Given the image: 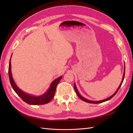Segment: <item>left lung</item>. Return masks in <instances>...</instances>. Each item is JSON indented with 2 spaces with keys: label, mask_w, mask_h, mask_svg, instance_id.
Wrapping results in <instances>:
<instances>
[{
  "label": "left lung",
  "mask_w": 133,
  "mask_h": 133,
  "mask_svg": "<svg viewBox=\"0 0 133 133\" xmlns=\"http://www.w3.org/2000/svg\"><path fill=\"white\" fill-rule=\"evenodd\" d=\"M125 66H124V72H123V77H122V82H121V84H120V85H119V87L118 88V89H117V91H116V92H115V94H114L113 95L111 96H110L109 97L106 98V99H104V100H100V101H94L89 100L86 99V98H85L83 97L82 96H81V94H80L79 93V92H78V89H77L76 86V85H75V83H74V89H75V92H76V95H78V96L80 98H81V100H82L83 101L87 102V103H91V104H98V103H103V102L107 101H108V100H109L111 99V98H112L113 96H115V95L117 93V92L118 91L119 89L120 88V87H121V85H122V82H123V79H124V77H125Z\"/></svg>",
  "instance_id": "obj_1"
}]
</instances>
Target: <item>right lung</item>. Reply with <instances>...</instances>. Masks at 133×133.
<instances>
[{
	"label": "right lung",
	"mask_w": 133,
	"mask_h": 133,
	"mask_svg": "<svg viewBox=\"0 0 133 133\" xmlns=\"http://www.w3.org/2000/svg\"><path fill=\"white\" fill-rule=\"evenodd\" d=\"M11 57L10 58V62H9V67H8V75L10 82L12 88L14 89L15 92L17 94L21 99L24 102L29 105H43L49 103L54 97L55 90L57 84L59 83V81L62 78V76H59L51 83L50 87L48 89L47 92L44 95L38 96H35L29 94H26L25 92H23L22 90L18 88L14 81V79L12 78V73H11Z\"/></svg>",
	"instance_id": "right-lung-1"
}]
</instances>
